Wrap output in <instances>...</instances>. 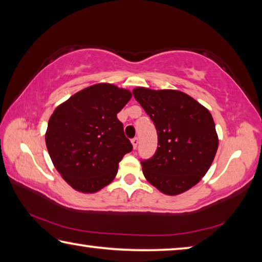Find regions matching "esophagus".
Segmentation results:
<instances>
[{
    "mask_svg": "<svg viewBox=\"0 0 262 262\" xmlns=\"http://www.w3.org/2000/svg\"><path fill=\"white\" fill-rule=\"evenodd\" d=\"M132 144H133V148L136 149L137 145H139V137H134V139L132 140Z\"/></svg>",
    "mask_w": 262,
    "mask_h": 262,
    "instance_id": "1",
    "label": "esophagus"
}]
</instances>
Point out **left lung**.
I'll return each mask as SVG.
<instances>
[{"label":"left lung","mask_w":262,"mask_h":262,"mask_svg":"<svg viewBox=\"0 0 262 262\" xmlns=\"http://www.w3.org/2000/svg\"><path fill=\"white\" fill-rule=\"evenodd\" d=\"M155 127L158 147L142 161L150 184L166 195L186 192L209 170L219 148L215 122L205 106L178 90H133Z\"/></svg>","instance_id":"left-lung-1"}]
</instances>
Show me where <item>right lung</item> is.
Returning <instances> with one entry per match:
<instances>
[{
	"label": "right lung",
	"instance_id": "obj_1",
	"mask_svg": "<svg viewBox=\"0 0 262 262\" xmlns=\"http://www.w3.org/2000/svg\"><path fill=\"white\" fill-rule=\"evenodd\" d=\"M130 98L129 90L98 83L78 91L51 115L48 154L74 189L96 193L115 178L119 162L133 149L117 118Z\"/></svg>",
	"mask_w": 262,
	"mask_h": 262
}]
</instances>
